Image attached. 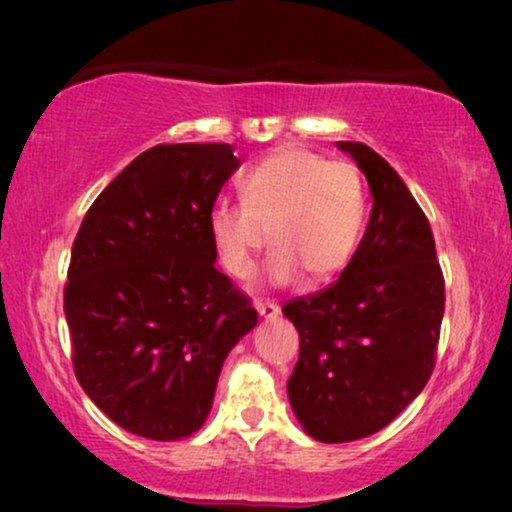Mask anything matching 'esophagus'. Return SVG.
Here are the masks:
<instances>
[{"instance_id":"34e87169","label":"esophagus","mask_w":512,"mask_h":512,"mask_svg":"<svg viewBox=\"0 0 512 512\" xmlns=\"http://www.w3.org/2000/svg\"><path fill=\"white\" fill-rule=\"evenodd\" d=\"M256 310L263 319H277L279 312H282V310H279V305L272 303V300H261V303L256 305Z\"/></svg>"}]
</instances>
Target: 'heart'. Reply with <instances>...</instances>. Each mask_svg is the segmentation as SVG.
Instances as JSON below:
<instances>
[{
  "label": "heart",
  "mask_w": 512,
  "mask_h": 512,
  "mask_svg": "<svg viewBox=\"0 0 512 512\" xmlns=\"http://www.w3.org/2000/svg\"><path fill=\"white\" fill-rule=\"evenodd\" d=\"M242 202L216 200L209 235L223 268L247 277L268 244V275L289 284L303 272L319 284L338 277L359 249L368 195L359 170L303 146H282L240 179Z\"/></svg>",
  "instance_id": "1"
}]
</instances>
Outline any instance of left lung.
<instances>
[{
    "label": "left lung",
    "mask_w": 512,
    "mask_h": 512,
    "mask_svg": "<svg viewBox=\"0 0 512 512\" xmlns=\"http://www.w3.org/2000/svg\"><path fill=\"white\" fill-rule=\"evenodd\" d=\"M366 174L373 212L338 282L282 307L300 338L286 384L307 436L349 443L401 415L436 366L445 279L429 221L394 167L338 142Z\"/></svg>",
    "instance_id": "obj_1"
}]
</instances>
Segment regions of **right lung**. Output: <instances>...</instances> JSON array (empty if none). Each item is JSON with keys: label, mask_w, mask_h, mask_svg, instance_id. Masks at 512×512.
I'll list each match as a JSON object with an SVG mask.
<instances>
[{"label": "right lung", "mask_w": 512, "mask_h": 512, "mask_svg": "<svg viewBox=\"0 0 512 512\" xmlns=\"http://www.w3.org/2000/svg\"><path fill=\"white\" fill-rule=\"evenodd\" d=\"M237 167L230 144H158L83 216L65 286L74 373L135 436H193L228 352L258 321L214 268L209 235V212Z\"/></svg>", "instance_id": "add662e5"}]
</instances>
